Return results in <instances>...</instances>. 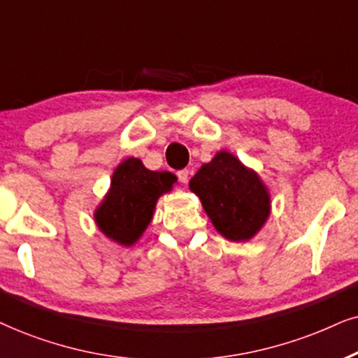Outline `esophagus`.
Returning a JSON list of instances; mask_svg holds the SVG:
<instances>
[{
    "instance_id": "obj_1",
    "label": "esophagus",
    "mask_w": 358,
    "mask_h": 358,
    "mask_svg": "<svg viewBox=\"0 0 358 358\" xmlns=\"http://www.w3.org/2000/svg\"><path fill=\"white\" fill-rule=\"evenodd\" d=\"M176 176H178V180L182 183H188V180H189V170H187V169H183V170H178L176 171Z\"/></svg>"
}]
</instances>
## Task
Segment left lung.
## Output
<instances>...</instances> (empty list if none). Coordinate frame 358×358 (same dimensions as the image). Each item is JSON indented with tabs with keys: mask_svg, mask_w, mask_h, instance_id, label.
<instances>
[{
	"mask_svg": "<svg viewBox=\"0 0 358 358\" xmlns=\"http://www.w3.org/2000/svg\"><path fill=\"white\" fill-rule=\"evenodd\" d=\"M214 227L229 241H249L270 214V196L260 178L222 150L189 180Z\"/></svg>",
	"mask_w": 358,
	"mask_h": 358,
	"instance_id": "8db88e82",
	"label": "left lung"
}]
</instances>
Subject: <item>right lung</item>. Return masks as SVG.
<instances>
[{
  "instance_id": "right-lung-1",
  "label": "right lung",
  "mask_w": 358,
  "mask_h": 358,
  "mask_svg": "<svg viewBox=\"0 0 358 358\" xmlns=\"http://www.w3.org/2000/svg\"><path fill=\"white\" fill-rule=\"evenodd\" d=\"M175 182L173 173L147 170L139 159L124 160L114 171L108 196L94 214L98 227L119 244H134L149 226L157 198Z\"/></svg>"
}]
</instances>
